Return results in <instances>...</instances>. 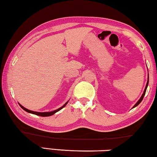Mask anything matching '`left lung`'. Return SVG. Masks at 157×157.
Returning <instances> with one entry per match:
<instances>
[{
	"label": "left lung",
	"mask_w": 157,
	"mask_h": 157,
	"mask_svg": "<svg viewBox=\"0 0 157 157\" xmlns=\"http://www.w3.org/2000/svg\"><path fill=\"white\" fill-rule=\"evenodd\" d=\"M148 81H147V83H146V87H145V89H144V93H143V94H142V96L141 97V98H140V99L139 100H138L137 102H136V104L135 105L133 106V108H134V107H136V106H138V105H139L140 103L141 102V101L143 100V99H144V95H145V94H146V89H147V87H148Z\"/></svg>",
	"instance_id": "left-lung-1"
}]
</instances>
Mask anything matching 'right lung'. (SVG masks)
<instances>
[{
    "instance_id": "obj_1",
    "label": "right lung",
    "mask_w": 157,
    "mask_h": 157,
    "mask_svg": "<svg viewBox=\"0 0 157 157\" xmlns=\"http://www.w3.org/2000/svg\"><path fill=\"white\" fill-rule=\"evenodd\" d=\"M68 102V101H67V102L64 105H63L62 107H60V108H58V109H56V110L54 111H52V112H44V113H39V112H34V111H32V110H29V109H26L25 108V107H23V106L20 105V104H19V105H20V107H21L22 109H24V110H25L26 112H27V113H32V114H34V115H39V116H42V117H48V116H51L52 115H54L55 113H57V112H58L59 110H60L61 109H63V107H65L67 105V103Z\"/></svg>"
}]
</instances>
